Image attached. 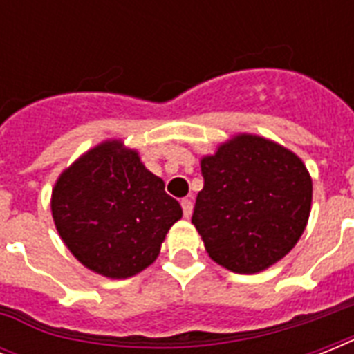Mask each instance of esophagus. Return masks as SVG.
<instances>
[{"label": "esophagus", "instance_id": "34e87169", "mask_svg": "<svg viewBox=\"0 0 354 354\" xmlns=\"http://www.w3.org/2000/svg\"><path fill=\"white\" fill-rule=\"evenodd\" d=\"M182 209H183V216H191V213H193V202L189 198H183L182 200Z\"/></svg>", "mask_w": 354, "mask_h": 354}]
</instances>
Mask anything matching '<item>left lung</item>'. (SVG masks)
Here are the masks:
<instances>
[{
  "mask_svg": "<svg viewBox=\"0 0 354 354\" xmlns=\"http://www.w3.org/2000/svg\"><path fill=\"white\" fill-rule=\"evenodd\" d=\"M200 167L204 189L193 224L215 263L257 274L296 246L310 215L313 180L294 152L241 133L202 158Z\"/></svg>",
  "mask_w": 354,
  "mask_h": 354,
  "instance_id": "left-lung-1",
  "label": "left lung"
}]
</instances>
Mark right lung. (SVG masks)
Segmentation results:
<instances>
[{
  "label": "right lung",
  "mask_w": 354,
  "mask_h": 354,
  "mask_svg": "<svg viewBox=\"0 0 354 354\" xmlns=\"http://www.w3.org/2000/svg\"><path fill=\"white\" fill-rule=\"evenodd\" d=\"M51 211L69 252L110 279L154 263L167 232L182 218L163 180L121 141L97 145L68 167L55 183Z\"/></svg>",
  "instance_id": "1"
}]
</instances>
